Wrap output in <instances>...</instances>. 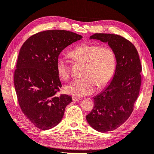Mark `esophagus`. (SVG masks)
Wrapping results in <instances>:
<instances>
[{
  "label": "esophagus",
  "instance_id": "esophagus-1",
  "mask_svg": "<svg viewBox=\"0 0 154 154\" xmlns=\"http://www.w3.org/2000/svg\"><path fill=\"white\" fill-rule=\"evenodd\" d=\"M72 100H73V101H75V102H77V101H79V100H81V98H79V97H72Z\"/></svg>",
  "mask_w": 154,
  "mask_h": 154
}]
</instances>
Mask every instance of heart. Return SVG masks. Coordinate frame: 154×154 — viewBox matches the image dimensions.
<instances>
[{"instance_id":"1","label":"heart","mask_w":154,"mask_h":154,"mask_svg":"<svg viewBox=\"0 0 154 154\" xmlns=\"http://www.w3.org/2000/svg\"><path fill=\"white\" fill-rule=\"evenodd\" d=\"M69 54L71 57L86 63V66L84 77L75 79L64 87L66 94L77 97L90 95L95 91L97 85L101 88L112 80L116 68V56L112 48L83 43ZM56 71L64 80L69 78L70 66L64 58L59 57L57 59Z\"/></svg>"}]
</instances>
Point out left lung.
Instances as JSON below:
<instances>
[{"mask_svg":"<svg viewBox=\"0 0 154 154\" xmlns=\"http://www.w3.org/2000/svg\"><path fill=\"white\" fill-rule=\"evenodd\" d=\"M90 39L107 42L116 56V68L112 80L94 98V108L86 116L88 124L102 133L119 128L131 114L139 95L141 65L137 48L122 36L95 33Z\"/></svg>","mask_w":154,"mask_h":154,"instance_id":"left-lung-1","label":"left lung"}]
</instances>
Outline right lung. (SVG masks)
I'll return each instance as SVG.
<instances>
[{
    "label": "right lung",
    "mask_w": 154,
    "mask_h": 154,
    "mask_svg": "<svg viewBox=\"0 0 154 154\" xmlns=\"http://www.w3.org/2000/svg\"><path fill=\"white\" fill-rule=\"evenodd\" d=\"M82 38L69 31L47 30L31 36L20 49L14 76L17 100L23 114L40 130L57 125L72 102L69 95H57L62 85L56 62L63 50Z\"/></svg>",
    "instance_id": "right-lung-1"
}]
</instances>
